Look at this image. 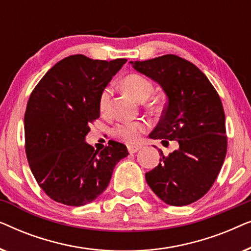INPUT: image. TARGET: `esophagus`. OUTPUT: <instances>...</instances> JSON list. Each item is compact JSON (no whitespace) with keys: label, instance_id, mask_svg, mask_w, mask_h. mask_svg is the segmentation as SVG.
<instances>
[{"label":"esophagus","instance_id":"esophagus-1","mask_svg":"<svg viewBox=\"0 0 251 251\" xmlns=\"http://www.w3.org/2000/svg\"><path fill=\"white\" fill-rule=\"evenodd\" d=\"M140 149H142V147H140L139 145H129L128 146V151H129V153H136L137 151H139Z\"/></svg>","mask_w":251,"mask_h":251}]
</instances>
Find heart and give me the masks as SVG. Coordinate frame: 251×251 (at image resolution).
Segmentation results:
<instances>
[{
    "instance_id": "heart-1",
    "label": "heart",
    "mask_w": 251,
    "mask_h": 251,
    "mask_svg": "<svg viewBox=\"0 0 251 251\" xmlns=\"http://www.w3.org/2000/svg\"><path fill=\"white\" fill-rule=\"evenodd\" d=\"M123 88L126 92H129L133 98L138 101H144L152 94V84L145 77L137 74L128 75L123 80ZM111 88H106L102 90L99 97V109L101 113H107L111 104ZM146 130V123L143 121L138 122H125L116 126L114 133L120 138L128 143H136L139 139L140 133Z\"/></svg>"
}]
</instances>
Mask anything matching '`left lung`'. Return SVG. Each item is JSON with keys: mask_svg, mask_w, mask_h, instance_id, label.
<instances>
[{"mask_svg": "<svg viewBox=\"0 0 251 251\" xmlns=\"http://www.w3.org/2000/svg\"><path fill=\"white\" fill-rule=\"evenodd\" d=\"M130 64L156 82L167 96L162 118L150 137L179 144L168 156L160 150L159 166L145 174L147 184L164 203H193L210 190L226 156L221 98L195 65L175 54Z\"/></svg>", "mask_w": 251, "mask_h": 251, "instance_id": "left-lung-1", "label": "left lung"}]
</instances>
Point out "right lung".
I'll list each match as a JSON object with an SVG mask.
<instances>
[{
    "label": "right lung",
    "instance_id": "right-lung-1",
    "mask_svg": "<svg viewBox=\"0 0 251 251\" xmlns=\"http://www.w3.org/2000/svg\"><path fill=\"white\" fill-rule=\"evenodd\" d=\"M126 63L73 54L50 68L30 95L24 119L27 160L37 184L56 202L90 203L128 156L126 146L114 140L100 152L85 142L100 115L102 90Z\"/></svg>",
    "mask_w": 251,
    "mask_h": 251
}]
</instances>
